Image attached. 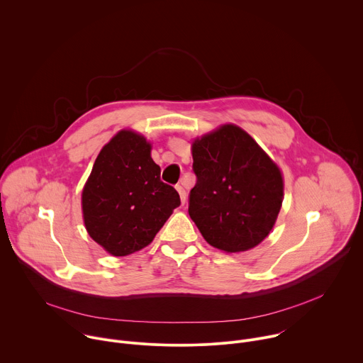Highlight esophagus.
I'll return each mask as SVG.
<instances>
[{"mask_svg":"<svg viewBox=\"0 0 363 363\" xmlns=\"http://www.w3.org/2000/svg\"><path fill=\"white\" fill-rule=\"evenodd\" d=\"M176 189H177V191H179V196H180L182 204H186V200H187V193H186V189H184L182 184H179Z\"/></svg>","mask_w":363,"mask_h":363,"instance_id":"34e87169","label":"esophagus"}]
</instances>
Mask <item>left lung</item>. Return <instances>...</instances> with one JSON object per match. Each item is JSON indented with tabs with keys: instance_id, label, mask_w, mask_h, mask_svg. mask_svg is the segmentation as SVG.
<instances>
[{
	"instance_id": "left-lung-1",
	"label": "left lung",
	"mask_w": 363,
	"mask_h": 363,
	"mask_svg": "<svg viewBox=\"0 0 363 363\" xmlns=\"http://www.w3.org/2000/svg\"><path fill=\"white\" fill-rule=\"evenodd\" d=\"M191 156L197 183L190 191L189 214L204 240L228 254L262 242L284 200L278 164L233 123L196 138Z\"/></svg>"
}]
</instances>
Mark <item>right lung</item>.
Instances as JSON below:
<instances>
[{"label": "right lung", "mask_w": 363, "mask_h": 363, "mask_svg": "<svg viewBox=\"0 0 363 363\" xmlns=\"http://www.w3.org/2000/svg\"><path fill=\"white\" fill-rule=\"evenodd\" d=\"M150 153L152 143L142 133L119 130L101 149L82 189L85 228L113 257L149 245L180 206Z\"/></svg>", "instance_id": "1"}]
</instances>
